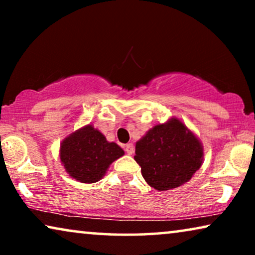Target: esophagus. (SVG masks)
Listing matches in <instances>:
<instances>
[{
	"label": "esophagus",
	"instance_id": "1",
	"mask_svg": "<svg viewBox=\"0 0 255 255\" xmlns=\"http://www.w3.org/2000/svg\"><path fill=\"white\" fill-rule=\"evenodd\" d=\"M125 152H127L128 155L133 154V152H134V146H133V144H128V145H125Z\"/></svg>",
	"mask_w": 255,
	"mask_h": 255
}]
</instances>
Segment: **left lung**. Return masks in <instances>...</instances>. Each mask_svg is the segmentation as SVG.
I'll return each instance as SVG.
<instances>
[{
    "mask_svg": "<svg viewBox=\"0 0 255 255\" xmlns=\"http://www.w3.org/2000/svg\"><path fill=\"white\" fill-rule=\"evenodd\" d=\"M203 146L179 118L156 124L135 142L134 160L148 186L170 190L188 182L203 163Z\"/></svg>",
    "mask_w": 255,
    "mask_h": 255,
    "instance_id": "left-lung-1",
    "label": "left lung"
}]
</instances>
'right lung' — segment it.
<instances>
[{
	"mask_svg": "<svg viewBox=\"0 0 255 255\" xmlns=\"http://www.w3.org/2000/svg\"><path fill=\"white\" fill-rule=\"evenodd\" d=\"M59 155L61 165L72 179L81 183H95L106 175L115 160L124 155V151L88 124L62 140Z\"/></svg>",
	"mask_w": 255,
	"mask_h": 255,
	"instance_id": "right-lung-1",
	"label": "right lung"
}]
</instances>
